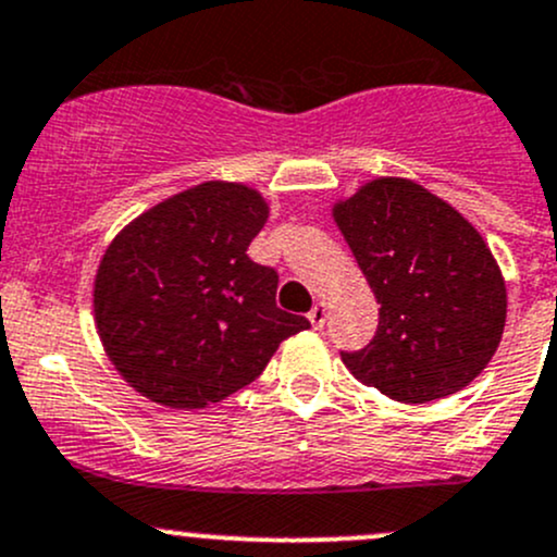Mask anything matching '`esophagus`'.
Here are the masks:
<instances>
[{"mask_svg": "<svg viewBox=\"0 0 557 557\" xmlns=\"http://www.w3.org/2000/svg\"><path fill=\"white\" fill-rule=\"evenodd\" d=\"M308 321L313 324V330H321V326H324V321H326V306H324V302H317V306L308 311Z\"/></svg>", "mask_w": 557, "mask_h": 557, "instance_id": "obj_1", "label": "esophagus"}]
</instances>
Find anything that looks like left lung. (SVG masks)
<instances>
[{
  "mask_svg": "<svg viewBox=\"0 0 557 557\" xmlns=\"http://www.w3.org/2000/svg\"><path fill=\"white\" fill-rule=\"evenodd\" d=\"M381 311L343 364L397 403L450 397L502 343L507 286L488 244L450 203L399 176H377L332 206Z\"/></svg>",
  "mask_w": 557,
  "mask_h": 557,
  "instance_id": "1",
  "label": "left lung"
}]
</instances>
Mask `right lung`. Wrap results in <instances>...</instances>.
<instances>
[{"mask_svg":"<svg viewBox=\"0 0 557 557\" xmlns=\"http://www.w3.org/2000/svg\"><path fill=\"white\" fill-rule=\"evenodd\" d=\"M268 203L240 182L160 200L107 246L94 317L109 362L152 403L198 410L249 386L281 341L308 330L276 306L278 276L249 260Z\"/></svg>","mask_w":557,"mask_h":557,"instance_id":"right-lung-1","label":"right lung"}]
</instances>
